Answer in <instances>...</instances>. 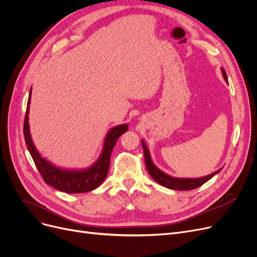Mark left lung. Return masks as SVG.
<instances>
[{
  "mask_svg": "<svg viewBox=\"0 0 257 257\" xmlns=\"http://www.w3.org/2000/svg\"><path fill=\"white\" fill-rule=\"evenodd\" d=\"M221 69H222V75L224 77L225 81L228 82L227 76H226V73H225V71H224V68H221ZM142 145H143V149H144L145 163H146V168L148 170V173L150 174V176L158 183H160L161 185L165 186V188L170 189V190H178V191L194 190V189L198 188V186L203 185L204 183H206L213 176L219 174L222 170V168H220L212 174H210L205 177H199V178H176V177L170 176L164 172H162L160 168L155 166L152 159H151L150 151H149V149H148V147H147L144 139H142Z\"/></svg>",
  "mask_w": 257,
  "mask_h": 257,
  "instance_id": "obj_1",
  "label": "left lung"
}]
</instances>
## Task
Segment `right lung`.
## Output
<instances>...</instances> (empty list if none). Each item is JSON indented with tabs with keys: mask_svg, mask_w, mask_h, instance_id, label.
<instances>
[{
	"mask_svg": "<svg viewBox=\"0 0 257 257\" xmlns=\"http://www.w3.org/2000/svg\"><path fill=\"white\" fill-rule=\"evenodd\" d=\"M32 88L29 93L28 106L26 111L25 123H23V135H25L28 150L32 157L38 172L42 175L44 181L56 190L69 194L85 193L96 189L106 179L109 170L111 152L118 138L128 130L127 124H120L111 127L104 139L102 152L95 163L83 169H68L56 166L38 152L32 141L29 124V112L31 104Z\"/></svg>",
	"mask_w": 257,
	"mask_h": 257,
	"instance_id": "1",
	"label": "right lung"
}]
</instances>
